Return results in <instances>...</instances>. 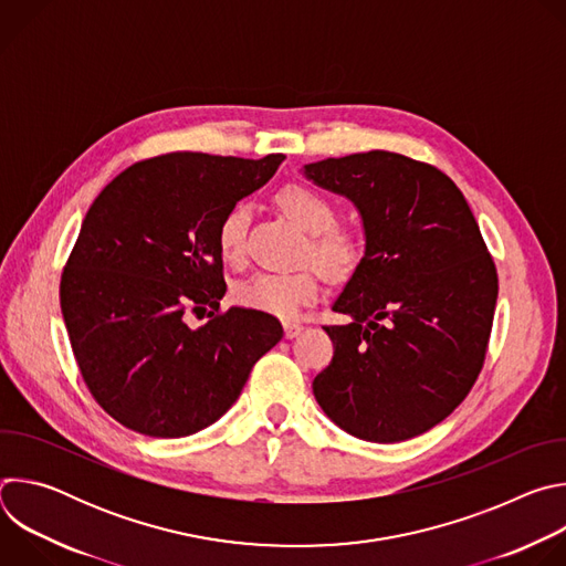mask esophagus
<instances>
[{
  "mask_svg": "<svg viewBox=\"0 0 566 566\" xmlns=\"http://www.w3.org/2000/svg\"><path fill=\"white\" fill-rule=\"evenodd\" d=\"M302 329H304L302 322H291V319L284 322V336H286L289 340H291V338H297V336L302 334Z\"/></svg>",
  "mask_w": 566,
  "mask_h": 566,
  "instance_id": "34e87169",
  "label": "esophagus"
}]
</instances>
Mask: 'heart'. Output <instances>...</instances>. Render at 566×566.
I'll use <instances>...</instances> for the list:
<instances>
[{
  "mask_svg": "<svg viewBox=\"0 0 566 566\" xmlns=\"http://www.w3.org/2000/svg\"><path fill=\"white\" fill-rule=\"evenodd\" d=\"M277 201L284 212L311 234L308 255L327 273H343L352 266L356 251L349 234L336 230V208L317 190L291 184L277 192ZM251 210L247 203H234L221 219L217 244L228 262H237L247 253V230ZM319 293V280L315 271H260L249 280L239 282L234 289V300L241 306L262 311L277 317H295L297 311L313 302Z\"/></svg>",
  "mask_w": 566,
  "mask_h": 566,
  "instance_id": "obj_1",
  "label": "heart"
}]
</instances>
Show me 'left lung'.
<instances>
[{
    "label": "left lung",
    "mask_w": 566,
    "mask_h": 566,
    "mask_svg": "<svg viewBox=\"0 0 566 566\" xmlns=\"http://www.w3.org/2000/svg\"><path fill=\"white\" fill-rule=\"evenodd\" d=\"M302 177L354 203L365 251L325 327L334 358L313 396L338 428L374 443L419 437L465 398L486 356L497 273L461 190L394 151L306 164Z\"/></svg>",
    "instance_id": "1"
}]
</instances>
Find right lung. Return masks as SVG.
Wrapping results in <instances>:
<instances>
[{
    "mask_svg": "<svg viewBox=\"0 0 566 566\" xmlns=\"http://www.w3.org/2000/svg\"><path fill=\"white\" fill-rule=\"evenodd\" d=\"M282 160L172 151L127 168L92 203L60 306L90 391L125 428L179 439L212 426L282 340L277 317L244 306L197 329L186 319L219 308V223Z\"/></svg>",
    "mask_w": 566,
    "mask_h": 566,
    "instance_id": "1",
    "label": "right lung"
}]
</instances>
